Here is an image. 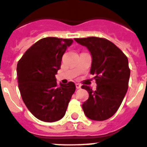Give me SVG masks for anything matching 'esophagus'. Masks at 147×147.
<instances>
[{
  "instance_id": "esophagus-1",
  "label": "esophagus",
  "mask_w": 147,
  "mask_h": 147,
  "mask_svg": "<svg viewBox=\"0 0 147 147\" xmlns=\"http://www.w3.org/2000/svg\"><path fill=\"white\" fill-rule=\"evenodd\" d=\"M76 89H80V88H81V85H80V84H78V83H76Z\"/></svg>"
}]
</instances>
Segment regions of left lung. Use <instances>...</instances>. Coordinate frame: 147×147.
I'll list each match as a JSON object with an SVG mask.
<instances>
[{"label": "left lung", "mask_w": 147, "mask_h": 147, "mask_svg": "<svg viewBox=\"0 0 147 147\" xmlns=\"http://www.w3.org/2000/svg\"><path fill=\"white\" fill-rule=\"evenodd\" d=\"M92 55L90 74L95 75L96 90L84 85L89 98L82 104L88 118L105 121L112 117L120 107L128 89L130 69L127 56L110 40L101 37L75 38Z\"/></svg>", "instance_id": "obj_1"}]
</instances>
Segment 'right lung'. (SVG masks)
<instances>
[{
    "mask_svg": "<svg viewBox=\"0 0 147 147\" xmlns=\"http://www.w3.org/2000/svg\"><path fill=\"white\" fill-rule=\"evenodd\" d=\"M73 40L45 37L32 45L18 61V88L26 106L35 117L54 122L65 115L76 86L58 85L55 74Z\"/></svg>",
    "mask_w": 147,
    "mask_h": 147,
    "instance_id": "right-lung-1",
    "label": "right lung"
}]
</instances>
